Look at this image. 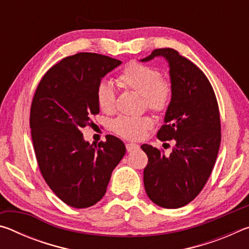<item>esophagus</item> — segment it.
<instances>
[{"label": "esophagus", "mask_w": 249, "mask_h": 249, "mask_svg": "<svg viewBox=\"0 0 249 249\" xmlns=\"http://www.w3.org/2000/svg\"><path fill=\"white\" fill-rule=\"evenodd\" d=\"M140 148H141L140 145L134 144V142H130V144H126V149H127L128 153H132V151L138 150Z\"/></svg>", "instance_id": "obj_1"}]
</instances>
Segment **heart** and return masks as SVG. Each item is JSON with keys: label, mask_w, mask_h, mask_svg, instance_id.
Masks as SVG:
<instances>
[{"label": "heart", "mask_w": 249, "mask_h": 249, "mask_svg": "<svg viewBox=\"0 0 249 249\" xmlns=\"http://www.w3.org/2000/svg\"><path fill=\"white\" fill-rule=\"evenodd\" d=\"M122 86L142 95L146 107L159 112L169 104L171 99V84L153 67L133 61L125 67L119 75ZM115 90L107 81H102L96 88V102L104 113H112L115 108ZM154 124L148 115L120 116L113 122V130L127 140H141Z\"/></svg>", "instance_id": "obj_1"}]
</instances>
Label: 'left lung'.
Here are the masks:
<instances>
[{
	"instance_id": "left-lung-1",
	"label": "left lung",
	"mask_w": 249,
	"mask_h": 249,
	"mask_svg": "<svg viewBox=\"0 0 249 249\" xmlns=\"http://www.w3.org/2000/svg\"><path fill=\"white\" fill-rule=\"evenodd\" d=\"M161 57L169 67L171 99L157 134L160 141L175 140L169 156L144 144L148 156L144 185L149 199L161 208L178 209L199 195L215 163L221 144L217 101L205 74L171 48L155 49L147 62Z\"/></svg>"
}]
</instances>
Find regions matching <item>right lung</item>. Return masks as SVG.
I'll return each instance as SVG.
<instances>
[{
	"label": "right lung",
	"instance_id": "add662e5",
	"mask_svg": "<svg viewBox=\"0 0 249 249\" xmlns=\"http://www.w3.org/2000/svg\"><path fill=\"white\" fill-rule=\"evenodd\" d=\"M122 61L98 53L64 58L47 71L31 107L32 140L41 175L59 199L72 208L94 205L107 192L124 142L112 135L98 147L81 129L100 113L96 88Z\"/></svg>",
	"mask_w": 249,
	"mask_h": 249
}]
</instances>
